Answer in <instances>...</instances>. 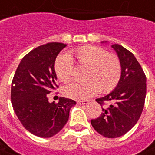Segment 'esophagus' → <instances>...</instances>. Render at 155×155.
I'll list each match as a JSON object with an SVG mask.
<instances>
[{"label":"esophagus","instance_id":"34e87169","mask_svg":"<svg viewBox=\"0 0 155 155\" xmlns=\"http://www.w3.org/2000/svg\"><path fill=\"white\" fill-rule=\"evenodd\" d=\"M77 103L79 104H89V101L88 100H79L77 101Z\"/></svg>","mask_w":155,"mask_h":155}]
</instances>
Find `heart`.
I'll return each mask as SVG.
<instances>
[{
    "instance_id": "obj_1",
    "label": "heart",
    "mask_w": 155,
    "mask_h": 155,
    "mask_svg": "<svg viewBox=\"0 0 155 155\" xmlns=\"http://www.w3.org/2000/svg\"><path fill=\"white\" fill-rule=\"evenodd\" d=\"M86 67L81 82L68 84L62 88V94L74 99H86L99 91L109 93L117 85L121 77V63L118 57L109 54L104 48L86 45L74 49L69 55H60L55 61V72L58 79L68 82L74 74V63Z\"/></svg>"
}]
</instances>
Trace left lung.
Here are the masks:
<instances>
[{
    "label": "left lung",
    "mask_w": 155,
    "mask_h": 155,
    "mask_svg": "<svg viewBox=\"0 0 155 155\" xmlns=\"http://www.w3.org/2000/svg\"><path fill=\"white\" fill-rule=\"evenodd\" d=\"M121 63V77L117 86L108 95L96 101L105 106L99 117L92 119L94 129L108 138L126 134L135 126L144 107L146 75L135 56L120 45H113Z\"/></svg>",
    "instance_id": "obj_1"
}]
</instances>
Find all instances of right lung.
<instances>
[{
  "label": "right lung",
  "mask_w": 155,
  "mask_h": 155,
  "mask_svg": "<svg viewBox=\"0 0 155 155\" xmlns=\"http://www.w3.org/2000/svg\"><path fill=\"white\" fill-rule=\"evenodd\" d=\"M67 46L48 43L30 51L22 58L11 86V101L14 112L25 130L34 136L49 138L66 124L74 100L60 98L58 103L49 102L48 94L58 88L55 61Z\"/></svg>",
  "instance_id": "right-lung-1"
}]
</instances>
